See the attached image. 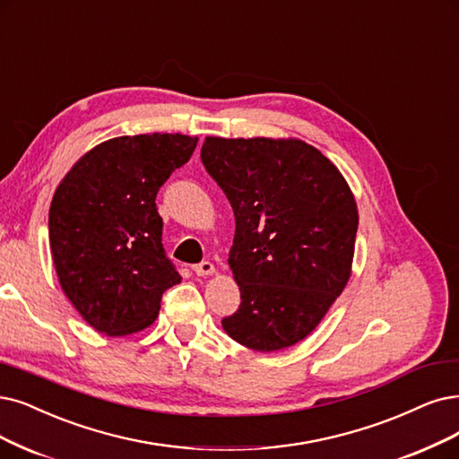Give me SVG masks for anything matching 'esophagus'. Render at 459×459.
I'll return each instance as SVG.
<instances>
[{
    "label": "esophagus",
    "instance_id": "34e87169",
    "mask_svg": "<svg viewBox=\"0 0 459 459\" xmlns=\"http://www.w3.org/2000/svg\"><path fill=\"white\" fill-rule=\"evenodd\" d=\"M193 270H195L196 276H208V274H213V273H215V266H213V263H210V261H202V263L195 264Z\"/></svg>",
    "mask_w": 459,
    "mask_h": 459
}]
</instances>
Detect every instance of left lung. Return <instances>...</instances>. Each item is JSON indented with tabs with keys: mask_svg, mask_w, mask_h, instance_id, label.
Wrapping results in <instances>:
<instances>
[{
	"mask_svg": "<svg viewBox=\"0 0 459 459\" xmlns=\"http://www.w3.org/2000/svg\"><path fill=\"white\" fill-rule=\"evenodd\" d=\"M200 159L236 219L229 264L242 302L221 324L246 348H290L350 280L359 223L350 186L300 140L206 138Z\"/></svg>",
	"mask_w": 459,
	"mask_h": 459,
	"instance_id": "8db88e82",
	"label": "left lung"
}]
</instances>
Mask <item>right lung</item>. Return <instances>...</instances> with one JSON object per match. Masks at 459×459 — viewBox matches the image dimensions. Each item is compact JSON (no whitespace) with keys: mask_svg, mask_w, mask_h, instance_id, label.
Segmentation results:
<instances>
[{"mask_svg":"<svg viewBox=\"0 0 459 459\" xmlns=\"http://www.w3.org/2000/svg\"><path fill=\"white\" fill-rule=\"evenodd\" d=\"M198 138L123 135L96 145L58 185L48 240L65 297L109 336L151 325L162 293L181 281L162 246L157 193L189 162Z\"/></svg>","mask_w":459,"mask_h":459,"instance_id":"right-lung-1","label":"right lung"}]
</instances>
